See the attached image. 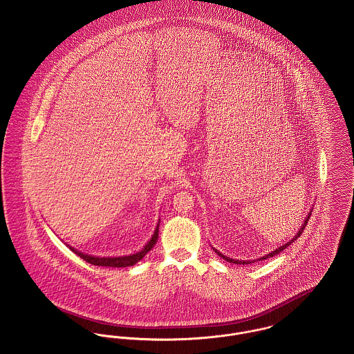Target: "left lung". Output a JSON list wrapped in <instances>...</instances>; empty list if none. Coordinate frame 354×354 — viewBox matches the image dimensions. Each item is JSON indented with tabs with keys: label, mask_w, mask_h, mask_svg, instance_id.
I'll return each instance as SVG.
<instances>
[{
	"label": "left lung",
	"mask_w": 354,
	"mask_h": 354,
	"mask_svg": "<svg viewBox=\"0 0 354 354\" xmlns=\"http://www.w3.org/2000/svg\"><path fill=\"white\" fill-rule=\"evenodd\" d=\"M310 215H312V214H310V212H309V215H308V218H306V219H305V222H304V225H302V227H301V229H299V231H298V232H297V235H295V236H294V238H292V239H291V241H289V242H288V243H286V245H283V246H281V248H278V249H275V250H274V251H271V252H269V254H268V255H265V257H262V258H259V261H262V259H268V258H270V257H272V255H277V254H279V252H281V251H282V250H285V249H286V248H288V246H290V243H292V242H294V241H295V239H297V238H298V236H301V234H302V231H304V229H305V226H306V225H308V221H309V219H310ZM214 251H215V252H216V254H218V255H219V257H222V258H223V259H226V261H227V262H230V263H235V265H249V263H252V262H251V261H236V259H232V258H229V257H226V255H223V254H222V252H219V251H218V250L214 249Z\"/></svg>",
	"instance_id": "obj_1"
}]
</instances>
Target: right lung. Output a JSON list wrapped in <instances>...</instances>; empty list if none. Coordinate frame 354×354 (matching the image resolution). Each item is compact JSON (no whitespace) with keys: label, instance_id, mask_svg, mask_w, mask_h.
Instances as JSON below:
<instances>
[{"label":"right lung","instance_id":"right-lung-1","mask_svg":"<svg viewBox=\"0 0 354 354\" xmlns=\"http://www.w3.org/2000/svg\"><path fill=\"white\" fill-rule=\"evenodd\" d=\"M158 235H159V225L156 226V229L153 231L152 238L149 239V242L145 246V249L136 254L132 255H127V257H116V258H100V257H92V255H86L83 254L82 251H77L73 248H69L75 254H77L80 258H83L84 261H86L91 265L95 266H108V268H127V266H133L135 263H138L149 250L152 249L158 241Z\"/></svg>","mask_w":354,"mask_h":354}]
</instances>
